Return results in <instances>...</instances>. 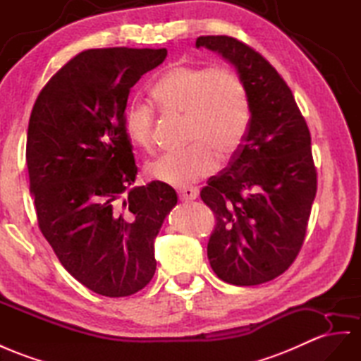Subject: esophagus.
<instances>
[{
	"label": "esophagus",
	"mask_w": 361,
	"mask_h": 361,
	"mask_svg": "<svg viewBox=\"0 0 361 361\" xmlns=\"http://www.w3.org/2000/svg\"><path fill=\"white\" fill-rule=\"evenodd\" d=\"M178 195L183 201H192L198 197V188H193V186L181 188L178 189Z\"/></svg>",
	"instance_id": "esophagus-1"
}]
</instances>
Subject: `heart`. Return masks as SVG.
<instances>
[{
  "label": "heart",
  "mask_w": 361,
  "mask_h": 361,
  "mask_svg": "<svg viewBox=\"0 0 361 361\" xmlns=\"http://www.w3.org/2000/svg\"><path fill=\"white\" fill-rule=\"evenodd\" d=\"M151 94L166 114L184 116V142L189 143L147 164L151 178L186 186L216 171V152L221 159H228L241 147L250 125V102L235 70L173 63L155 80ZM123 125L137 147L154 151L155 114L149 104L129 102Z\"/></svg>",
  "instance_id": "obj_1"
}]
</instances>
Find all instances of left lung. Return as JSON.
Returning a JSON list of instances; mask_svg holds the SVG:
<instances>
[{
    "label": "left lung",
    "mask_w": 361,
    "mask_h": 361,
    "mask_svg": "<svg viewBox=\"0 0 361 361\" xmlns=\"http://www.w3.org/2000/svg\"><path fill=\"white\" fill-rule=\"evenodd\" d=\"M241 76L250 125L227 168L200 195L215 214L207 244L212 270L239 286L269 282L299 255L317 192L311 134L290 87L271 63L232 36H200Z\"/></svg>",
    "instance_id": "1"
}]
</instances>
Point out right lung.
<instances>
[{"instance_id": "right-lung-1", "label": "right lung", "mask_w": 361, "mask_h": 361, "mask_svg": "<svg viewBox=\"0 0 361 361\" xmlns=\"http://www.w3.org/2000/svg\"><path fill=\"white\" fill-rule=\"evenodd\" d=\"M166 56V49L82 51L54 73L30 114L25 160L41 233L63 269L106 298L151 282L154 239L177 204L166 183L133 188L123 125L129 90Z\"/></svg>"}]
</instances>
